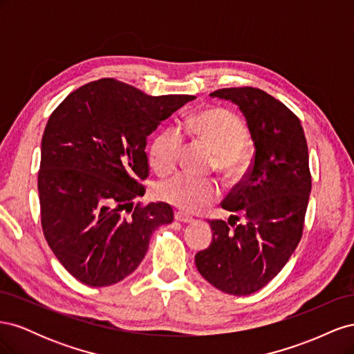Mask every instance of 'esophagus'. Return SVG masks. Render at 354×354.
<instances>
[{"label": "esophagus", "mask_w": 354, "mask_h": 354, "mask_svg": "<svg viewBox=\"0 0 354 354\" xmlns=\"http://www.w3.org/2000/svg\"><path fill=\"white\" fill-rule=\"evenodd\" d=\"M174 218H176L177 221H180V223H192V221H194V217H190V216H187V214L180 212V211L176 212Z\"/></svg>", "instance_id": "obj_1"}]
</instances>
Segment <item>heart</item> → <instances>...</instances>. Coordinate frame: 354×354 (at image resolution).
Here are the masks:
<instances>
[{
    "mask_svg": "<svg viewBox=\"0 0 354 354\" xmlns=\"http://www.w3.org/2000/svg\"><path fill=\"white\" fill-rule=\"evenodd\" d=\"M186 133L195 134L216 151V167L227 177L238 178L248 165L243 143L246 128L239 118L220 108L207 109L192 116L183 124ZM183 134L177 127H165L153 138L149 159L160 171L168 173L178 162ZM156 196L187 212H195L216 202L220 187L216 180L177 173L162 178L155 187Z\"/></svg>",
    "mask_w": 354,
    "mask_h": 354,
    "instance_id": "1",
    "label": "heart"
}]
</instances>
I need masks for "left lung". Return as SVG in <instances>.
Here are the masks:
<instances>
[{
    "label": "left lung",
    "mask_w": 354,
    "mask_h": 354,
    "mask_svg": "<svg viewBox=\"0 0 354 354\" xmlns=\"http://www.w3.org/2000/svg\"><path fill=\"white\" fill-rule=\"evenodd\" d=\"M243 113L255 153L248 174L221 208L229 221L211 220L212 242L195 255L198 272L220 291L250 295L282 270L301 239L312 176L304 130L286 106L252 87L209 94Z\"/></svg>",
    "instance_id": "8db88e82"
}]
</instances>
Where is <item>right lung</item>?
Masks as SVG:
<instances>
[{"label": "right lung", "instance_id": "obj_1", "mask_svg": "<svg viewBox=\"0 0 354 354\" xmlns=\"http://www.w3.org/2000/svg\"><path fill=\"white\" fill-rule=\"evenodd\" d=\"M195 95H147L112 78L72 91L50 115L41 140L38 192L46 241L88 286H109L142 263L152 233L174 220L165 202L147 205V136Z\"/></svg>", "mask_w": 354, "mask_h": 354}]
</instances>
